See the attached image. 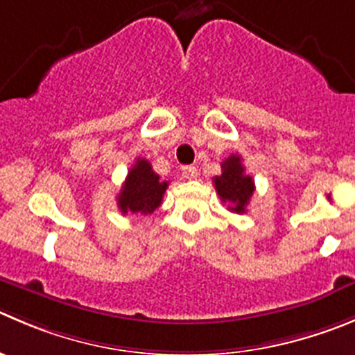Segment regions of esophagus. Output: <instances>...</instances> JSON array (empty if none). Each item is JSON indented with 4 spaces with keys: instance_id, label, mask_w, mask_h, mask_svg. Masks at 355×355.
<instances>
[{
    "instance_id": "34e87169",
    "label": "esophagus",
    "mask_w": 355,
    "mask_h": 355,
    "mask_svg": "<svg viewBox=\"0 0 355 355\" xmlns=\"http://www.w3.org/2000/svg\"><path fill=\"white\" fill-rule=\"evenodd\" d=\"M181 171H183L184 178H188V180H195V178H197V175H198L197 167H195V165H184V167L181 168Z\"/></svg>"
}]
</instances>
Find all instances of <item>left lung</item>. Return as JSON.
Instances as JSON below:
<instances>
[{"mask_svg": "<svg viewBox=\"0 0 355 355\" xmlns=\"http://www.w3.org/2000/svg\"><path fill=\"white\" fill-rule=\"evenodd\" d=\"M214 188L223 202H228L232 212L242 214L245 212L249 200L254 193V181L245 174L242 158L239 155H230L221 162V175L214 178Z\"/></svg>", "mask_w": 355, "mask_h": 355, "instance_id": "left-lung-1", "label": "left lung"}]
</instances>
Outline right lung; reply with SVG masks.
Here are the masks:
<instances>
[{"label":"right lung","mask_w":355,"mask_h":355,"mask_svg":"<svg viewBox=\"0 0 355 355\" xmlns=\"http://www.w3.org/2000/svg\"><path fill=\"white\" fill-rule=\"evenodd\" d=\"M167 187V181H160V175L151 168L146 158H137L118 193V209L121 214H151L160 207Z\"/></svg>","instance_id":"right-lung-1"}]
</instances>
